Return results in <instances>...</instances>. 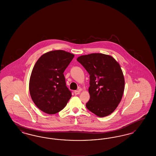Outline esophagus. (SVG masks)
<instances>
[{
  "mask_svg": "<svg viewBox=\"0 0 156 156\" xmlns=\"http://www.w3.org/2000/svg\"><path fill=\"white\" fill-rule=\"evenodd\" d=\"M75 95H79L80 94V90H75L74 91Z\"/></svg>",
  "mask_w": 156,
  "mask_h": 156,
  "instance_id": "obj_1",
  "label": "esophagus"
}]
</instances>
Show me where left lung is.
<instances>
[{
    "label": "left lung",
    "instance_id": "8db88e82",
    "mask_svg": "<svg viewBox=\"0 0 156 156\" xmlns=\"http://www.w3.org/2000/svg\"><path fill=\"white\" fill-rule=\"evenodd\" d=\"M90 75V99L87 109L99 117L113 113L120 104L125 90V78L120 66L111 55L92 53L79 57Z\"/></svg>",
    "mask_w": 156,
    "mask_h": 156
}]
</instances>
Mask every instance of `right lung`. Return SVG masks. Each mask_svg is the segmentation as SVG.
<instances>
[{
  "label": "right lung",
  "instance_id": "add662e5",
  "mask_svg": "<svg viewBox=\"0 0 156 156\" xmlns=\"http://www.w3.org/2000/svg\"><path fill=\"white\" fill-rule=\"evenodd\" d=\"M74 57L70 52L54 50L43 54L36 62L30 75L29 91L41 111L52 115L67 105L72 95L63 73Z\"/></svg>",
  "mask_w": 156,
  "mask_h": 156
}]
</instances>
